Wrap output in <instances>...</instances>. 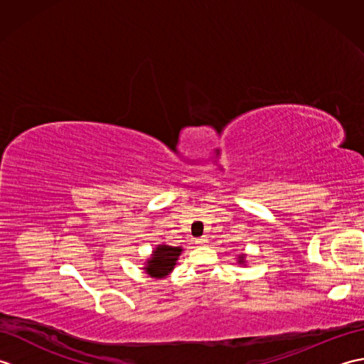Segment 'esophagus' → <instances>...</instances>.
<instances>
[{
	"instance_id": "obj_1",
	"label": "esophagus",
	"mask_w": 364,
	"mask_h": 364,
	"mask_svg": "<svg viewBox=\"0 0 364 364\" xmlns=\"http://www.w3.org/2000/svg\"><path fill=\"white\" fill-rule=\"evenodd\" d=\"M206 242H208L206 237H198V239H196V244H197V245H205Z\"/></svg>"
}]
</instances>
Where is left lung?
<instances>
[{
	"label": "left lung",
	"instance_id": "left-lung-1",
	"mask_svg": "<svg viewBox=\"0 0 364 364\" xmlns=\"http://www.w3.org/2000/svg\"><path fill=\"white\" fill-rule=\"evenodd\" d=\"M237 262H239V264H245V255L244 253L237 255Z\"/></svg>",
	"mask_w": 364,
	"mask_h": 364
}]
</instances>
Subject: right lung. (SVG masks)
Returning <instances> with one entry per match:
<instances>
[{
	"label": "right lung",
	"mask_w": 364,
	"mask_h": 364,
	"mask_svg": "<svg viewBox=\"0 0 364 364\" xmlns=\"http://www.w3.org/2000/svg\"><path fill=\"white\" fill-rule=\"evenodd\" d=\"M181 247L159 244L153 250L151 258L146 259L144 270L153 278H164L173 270L176 259L181 255Z\"/></svg>",
	"instance_id": "right-lung-1"
}]
</instances>
